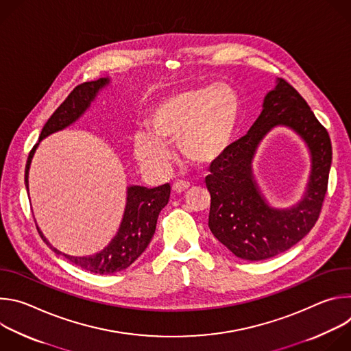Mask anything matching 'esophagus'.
Listing matches in <instances>:
<instances>
[{
	"label": "esophagus",
	"mask_w": 351,
	"mask_h": 351,
	"mask_svg": "<svg viewBox=\"0 0 351 351\" xmlns=\"http://www.w3.org/2000/svg\"><path fill=\"white\" fill-rule=\"evenodd\" d=\"M189 187H190V184H189L187 182H184V180H178V182H175L173 186H172V189H173L176 193L186 191Z\"/></svg>",
	"instance_id": "esophagus-1"
}]
</instances>
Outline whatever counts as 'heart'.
<instances>
[{"mask_svg":"<svg viewBox=\"0 0 351 351\" xmlns=\"http://www.w3.org/2000/svg\"><path fill=\"white\" fill-rule=\"evenodd\" d=\"M240 117V97L226 83L171 93L148 111L147 133L133 138L134 156L143 167L162 169L171 160L168 145L178 143L186 162L211 168L229 152Z\"/></svg>","mask_w":351,"mask_h":351,"instance_id":"heart-1","label":"heart"}]
</instances>
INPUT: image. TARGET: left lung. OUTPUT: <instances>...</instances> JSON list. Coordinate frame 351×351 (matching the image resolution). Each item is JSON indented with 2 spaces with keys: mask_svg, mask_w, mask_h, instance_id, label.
<instances>
[{
  "mask_svg": "<svg viewBox=\"0 0 351 351\" xmlns=\"http://www.w3.org/2000/svg\"><path fill=\"white\" fill-rule=\"evenodd\" d=\"M278 125L293 130L308 145L312 171L302 199L289 209L271 206L254 178L252 161L263 137ZM332 144L326 129L298 91L276 79L263 111L245 136L234 141L206 178L211 194L208 226L230 252L247 261L275 257L315 225L328 189Z\"/></svg>",
  "mask_w": 351,
  "mask_h": 351,
  "instance_id": "1",
  "label": "left lung"
}]
</instances>
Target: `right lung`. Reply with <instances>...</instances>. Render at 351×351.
<instances>
[{"instance_id": "right-lung-1", "label": "right lung", "mask_w": 351, "mask_h": 351, "mask_svg": "<svg viewBox=\"0 0 351 351\" xmlns=\"http://www.w3.org/2000/svg\"><path fill=\"white\" fill-rule=\"evenodd\" d=\"M108 84L110 77H101L98 80L79 84L66 97L65 101L56 110L51 118L47 121L40 133L38 143L33 147L27 158L25 169V184L27 193L29 169L40 141L47 136L64 130L65 128L76 122L88 110L97 94ZM126 194V207L119 229L114 239L110 241V244L97 254L87 257H75L65 254L56 247H53V244H49L43 232L36 225L37 230L44 243L51 248L56 254L64 257L73 265L99 275H111L121 272L130 267L144 253V250L147 248L149 241H152L156 233L158 215L169 202L171 186L168 183L154 189H147L143 186H129Z\"/></svg>"}]
</instances>
